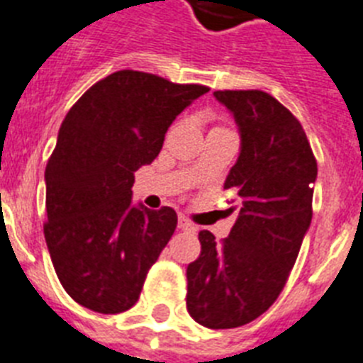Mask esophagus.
<instances>
[{
    "label": "esophagus",
    "instance_id": "34e87169",
    "mask_svg": "<svg viewBox=\"0 0 363 363\" xmlns=\"http://www.w3.org/2000/svg\"><path fill=\"white\" fill-rule=\"evenodd\" d=\"M179 230H182V232H195V226L191 225L190 220L186 219V217H179V223H177Z\"/></svg>",
    "mask_w": 363,
    "mask_h": 363
}]
</instances>
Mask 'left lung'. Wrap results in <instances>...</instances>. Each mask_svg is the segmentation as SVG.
<instances>
[{
  "label": "left lung",
  "mask_w": 363,
  "mask_h": 363,
  "mask_svg": "<svg viewBox=\"0 0 363 363\" xmlns=\"http://www.w3.org/2000/svg\"><path fill=\"white\" fill-rule=\"evenodd\" d=\"M241 137L225 188H238L239 216L228 238L199 232L188 264L186 307L208 329H234L269 311L283 291L313 219L318 164L303 128L263 91H216ZM234 210V208H230Z\"/></svg>",
  "instance_id": "8db88e82"
}]
</instances>
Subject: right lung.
<instances>
[{
  "label": "right lung",
  "mask_w": 363,
  "mask_h": 363,
  "mask_svg": "<svg viewBox=\"0 0 363 363\" xmlns=\"http://www.w3.org/2000/svg\"><path fill=\"white\" fill-rule=\"evenodd\" d=\"M208 91L125 69L69 109L45 168L43 234L56 276L77 303L102 314L137 303L177 213L131 204L135 172L155 160L177 115Z\"/></svg>",
  "instance_id": "1"
}]
</instances>
